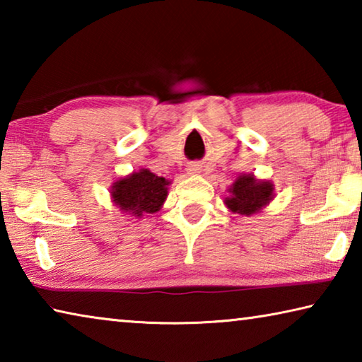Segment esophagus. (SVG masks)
Listing matches in <instances>:
<instances>
[{
  "label": "esophagus",
  "mask_w": 362,
  "mask_h": 362,
  "mask_svg": "<svg viewBox=\"0 0 362 362\" xmlns=\"http://www.w3.org/2000/svg\"><path fill=\"white\" fill-rule=\"evenodd\" d=\"M199 170H201V168L198 166V164H192V166H188L189 174H196V173H199Z\"/></svg>",
  "instance_id": "1"
}]
</instances>
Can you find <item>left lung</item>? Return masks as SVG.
I'll use <instances>...</instances> for the list:
<instances>
[{
	"label": "left lung",
	"mask_w": 362,
	"mask_h": 362,
	"mask_svg": "<svg viewBox=\"0 0 362 362\" xmlns=\"http://www.w3.org/2000/svg\"><path fill=\"white\" fill-rule=\"evenodd\" d=\"M225 204L231 212L252 216L262 211L274 198V185L269 180H257L252 174L238 177L230 188Z\"/></svg>",
	"instance_id": "8db88e82"
}]
</instances>
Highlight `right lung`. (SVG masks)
I'll return each mask as SVG.
<instances>
[{
  "label": "right lung",
  "instance_id": "obj_1",
  "mask_svg": "<svg viewBox=\"0 0 362 362\" xmlns=\"http://www.w3.org/2000/svg\"><path fill=\"white\" fill-rule=\"evenodd\" d=\"M169 180L158 177L148 169H140L139 173L122 177L112 187L113 203L122 212L134 217H142L144 214H155L168 198Z\"/></svg>",
  "mask_w": 362,
  "mask_h": 362
}]
</instances>
